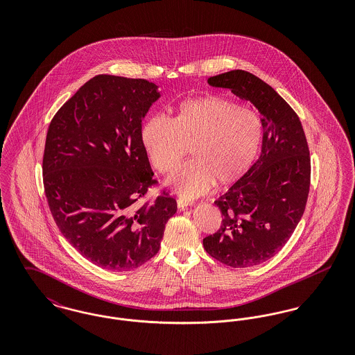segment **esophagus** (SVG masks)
<instances>
[{"label":"esophagus","instance_id":"34e87169","mask_svg":"<svg viewBox=\"0 0 355 355\" xmlns=\"http://www.w3.org/2000/svg\"><path fill=\"white\" fill-rule=\"evenodd\" d=\"M191 205H193V202L186 201L184 198H178V200H177V206H178L180 210H185L186 207H189V206H191Z\"/></svg>","mask_w":355,"mask_h":355}]
</instances>
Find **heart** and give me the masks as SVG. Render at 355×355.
<instances>
[{"mask_svg": "<svg viewBox=\"0 0 355 355\" xmlns=\"http://www.w3.org/2000/svg\"><path fill=\"white\" fill-rule=\"evenodd\" d=\"M141 137L159 173L177 169L191 148L194 159L177 170L168 184L182 197L196 198L216 182L234 185L248 174L261 150L263 123L241 103L210 94L182 102L175 119L154 114Z\"/></svg>", "mask_w": 355, "mask_h": 355, "instance_id": "b5f03b06", "label": "heart"}]
</instances>
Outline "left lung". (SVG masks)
Returning <instances> with one entry per match:
<instances>
[{"mask_svg": "<svg viewBox=\"0 0 355 355\" xmlns=\"http://www.w3.org/2000/svg\"><path fill=\"white\" fill-rule=\"evenodd\" d=\"M261 113V155L248 174L216 201L220 229L203 248L230 268H252L278 253L304 216L310 187V153L297 113L270 85L245 70L210 77Z\"/></svg>", "mask_w": 355, "mask_h": 355, "instance_id": "obj_1", "label": "left lung"}]
</instances>
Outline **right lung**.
Returning a JSON list of instances; mask_svg holds the SVG:
<instances>
[{"mask_svg": "<svg viewBox=\"0 0 355 355\" xmlns=\"http://www.w3.org/2000/svg\"><path fill=\"white\" fill-rule=\"evenodd\" d=\"M161 97L142 78L100 74L51 119L42 159L51 216L69 243L94 265L135 270L159 250L177 202L157 184L142 144V119Z\"/></svg>", "mask_w": 355, "mask_h": 355, "instance_id": "1", "label": "right lung"}]
</instances>
